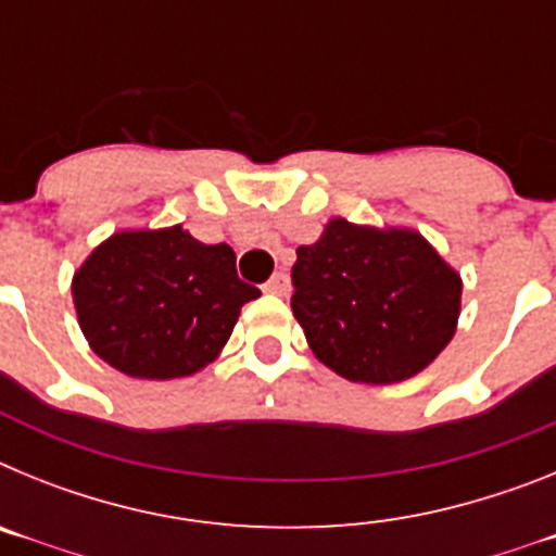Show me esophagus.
I'll list each match as a JSON object with an SVG mask.
<instances>
[{
    "label": "esophagus",
    "mask_w": 556,
    "mask_h": 556,
    "mask_svg": "<svg viewBox=\"0 0 556 556\" xmlns=\"http://www.w3.org/2000/svg\"><path fill=\"white\" fill-rule=\"evenodd\" d=\"M264 292L269 294H287L289 292V278L283 273H275L267 283H264Z\"/></svg>",
    "instance_id": "1"
}]
</instances>
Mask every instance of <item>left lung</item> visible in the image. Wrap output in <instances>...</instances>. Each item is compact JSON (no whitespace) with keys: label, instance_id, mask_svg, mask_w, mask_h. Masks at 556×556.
<instances>
[{"label":"left lung","instance_id":"8db88e82","mask_svg":"<svg viewBox=\"0 0 556 556\" xmlns=\"http://www.w3.org/2000/svg\"><path fill=\"white\" fill-rule=\"evenodd\" d=\"M292 312L308 348L348 381L397 384L434 362L456 333L462 278L412 228L333 217L298 248Z\"/></svg>","mask_w":556,"mask_h":556}]
</instances>
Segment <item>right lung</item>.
<instances>
[{
    "instance_id": "add662e5",
    "label": "right lung",
    "mask_w": 556,
    "mask_h": 556,
    "mask_svg": "<svg viewBox=\"0 0 556 556\" xmlns=\"http://www.w3.org/2000/svg\"><path fill=\"white\" fill-rule=\"evenodd\" d=\"M228 244L184 225L119 230L72 278L83 337L113 370L147 381L194 376L223 353L239 312L258 298Z\"/></svg>"
}]
</instances>
